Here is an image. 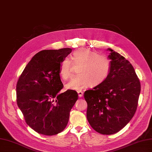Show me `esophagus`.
Instances as JSON below:
<instances>
[{
	"mask_svg": "<svg viewBox=\"0 0 152 152\" xmlns=\"http://www.w3.org/2000/svg\"><path fill=\"white\" fill-rule=\"evenodd\" d=\"M77 93H78V94H79V96L80 98H81V97H82V96H83V92L78 91Z\"/></svg>",
	"mask_w": 152,
	"mask_h": 152,
	"instance_id": "obj_1",
	"label": "esophagus"
}]
</instances>
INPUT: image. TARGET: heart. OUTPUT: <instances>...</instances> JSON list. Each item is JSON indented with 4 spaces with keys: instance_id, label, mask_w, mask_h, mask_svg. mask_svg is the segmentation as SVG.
Returning <instances> with one entry per match:
<instances>
[{
    "instance_id": "b5f03b06",
    "label": "heart",
    "mask_w": 152,
    "mask_h": 152,
    "mask_svg": "<svg viewBox=\"0 0 152 152\" xmlns=\"http://www.w3.org/2000/svg\"><path fill=\"white\" fill-rule=\"evenodd\" d=\"M71 58L72 61L68 58L63 59L59 67V75L66 80L72 76L73 65L79 66V75L68 82V89L81 91L91 85L98 86L107 80L110 75L111 60L104 54H97L88 48H80L73 53Z\"/></svg>"
}]
</instances>
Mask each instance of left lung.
Wrapping results in <instances>:
<instances>
[{"label":"left lung","instance_id":"left-lung-1","mask_svg":"<svg viewBox=\"0 0 152 152\" xmlns=\"http://www.w3.org/2000/svg\"><path fill=\"white\" fill-rule=\"evenodd\" d=\"M108 50L112 63L108 77L84 94L87 121L94 130L106 135L115 134L129 122L141 91L140 81L130 62L113 50Z\"/></svg>","mask_w":152,"mask_h":152}]
</instances>
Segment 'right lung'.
Returning <instances> with one entry per match:
<instances>
[{
    "instance_id": "1",
    "label": "right lung",
    "mask_w": 152,
    "mask_h": 152,
    "mask_svg": "<svg viewBox=\"0 0 152 152\" xmlns=\"http://www.w3.org/2000/svg\"><path fill=\"white\" fill-rule=\"evenodd\" d=\"M70 48L43 50L31 58L18 79L16 102L26 123L37 132L56 135L66 127L78 99L75 91L58 93L63 87L59 64Z\"/></svg>"
}]
</instances>
